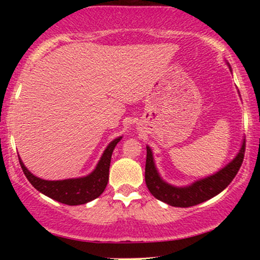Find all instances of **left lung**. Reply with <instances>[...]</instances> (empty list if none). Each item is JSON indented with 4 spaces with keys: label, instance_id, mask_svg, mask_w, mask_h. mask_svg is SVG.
Wrapping results in <instances>:
<instances>
[{
    "label": "left lung",
    "instance_id": "1",
    "mask_svg": "<svg viewBox=\"0 0 260 260\" xmlns=\"http://www.w3.org/2000/svg\"><path fill=\"white\" fill-rule=\"evenodd\" d=\"M229 65V62H227ZM230 67V65H229ZM232 71V70H231ZM245 154V140L232 161L212 175L197 180L188 186L177 187L166 182L156 168L151 148L147 145V162H145V183L150 193L157 200L174 207H190L209 200L225 189L232 182L238 170L240 169Z\"/></svg>",
    "mask_w": 260,
    "mask_h": 260
}]
</instances>
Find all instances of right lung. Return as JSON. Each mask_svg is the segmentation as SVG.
I'll list each match as a JSON object with an SVG mask.
<instances>
[{"label":"right lung","mask_w":260,"mask_h":260,"mask_svg":"<svg viewBox=\"0 0 260 260\" xmlns=\"http://www.w3.org/2000/svg\"><path fill=\"white\" fill-rule=\"evenodd\" d=\"M120 140H122V136L110 142L95 168L88 175L76 177V179L56 181L40 179L26 168L20 157L19 161L28 181L40 193L65 205H84L97 199L104 191L109 181V169L110 163H111L112 151Z\"/></svg>","instance_id":"add662e5"}]
</instances>
